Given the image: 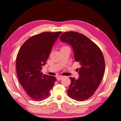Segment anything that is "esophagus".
<instances>
[{"instance_id":"1","label":"esophagus","mask_w":121,"mask_h":121,"mask_svg":"<svg viewBox=\"0 0 121 121\" xmlns=\"http://www.w3.org/2000/svg\"><path fill=\"white\" fill-rule=\"evenodd\" d=\"M63 77L64 76H59L57 77V78H56V79H57L58 81H60L63 78Z\"/></svg>"}]
</instances>
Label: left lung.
I'll return each instance as SVG.
<instances>
[{
	"label": "left lung",
	"mask_w": 121,
	"mask_h": 121,
	"mask_svg": "<svg viewBox=\"0 0 121 121\" xmlns=\"http://www.w3.org/2000/svg\"><path fill=\"white\" fill-rule=\"evenodd\" d=\"M60 38L62 42L72 46L75 61L81 65L79 78H70L68 96L76 101H84L93 95L103 78L105 69L103 53L96 43L81 33L66 32Z\"/></svg>",
	"instance_id": "8db88e82"
}]
</instances>
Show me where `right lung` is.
Instances as JSON below:
<instances>
[{"instance_id":"add662e5","label":"right lung","mask_w":121,"mask_h":121,"mask_svg":"<svg viewBox=\"0 0 121 121\" xmlns=\"http://www.w3.org/2000/svg\"><path fill=\"white\" fill-rule=\"evenodd\" d=\"M61 33L43 32L33 36L25 41L17 53L18 79L28 96L35 101L48 98L56 81L55 76L43 74L41 70Z\"/></svg>"}]
</instances>
